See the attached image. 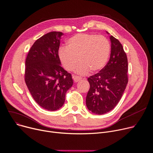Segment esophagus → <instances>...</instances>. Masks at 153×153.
Instances as JSON below:
<instances>
[{
	"instance_id": "34e87169",
	"label": "esophagus",
	"mask_w": 153,
	"mask_h": 153,
	"mask_svg": "<svg viewBox=\"0 0 153 153\" xmlns=\"http://www.w3.org/2000/svg\"><path fill=\"white\" fill-rule=\"evenodd\" d=\"M73 77L74 82H78V81H79L80 79H82L81 77H79V76H74Z\"/></svg>"
}]
</instances>
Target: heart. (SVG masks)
I'll return each mask as SVG.
<instances>
[{
  "label": "heart",
  "mask_w": 153,
  "mask_h": 153,
  "mask_svg": "<svg viewBox=\"0 0 153 153\" xmlns=\"http://www.w3.org/2000/svg\"><path fill=\"white\" fill-rule=\"evenodd\" d=\"M110 50V43L105 36L77 34L68 40L66 47L59 49L58 57L63 66L69 71H73L79 61L80 63L76 71L85 75L90 70L95 73L103 69L107 63Z\"/></svg>",
  "instance_id": "obj_1"
}]
</instances>
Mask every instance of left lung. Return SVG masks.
<instances>
[{
  "label": "left lung",
  "instance_id": "left-lung-1",
  "mask_svg": "<svg viewBox=\"0 0 153 153\" xmlns=\"http://www.w3.org/2000/svg\"><path fill=\"white\" fill-rule=\"evenodd\" d=\"M111 55L106 65L88 78L90 89L86 97L88 110L103 114L117 105L128 83V61L123 45L113 36Z\"/></svg>",
  "mask_w": 153,
  "mask_h": 153
}]
</instances>
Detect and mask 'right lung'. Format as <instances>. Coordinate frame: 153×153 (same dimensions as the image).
<instances>
[{"label": "right lung", "instance_id": "1", "mask_svg": "<svg viewBox=\"0 0 153 153\" xmlns=\"http://www.w3.org/2000/svg\"><path fill=\"white\" fill-rule=\"evenodd\" d=\"M63 33L53 31L38 39L26 59L25 80L36 102L48 111L62 107L72 76L60 66L58 50Z\"/></svg>", "mask_w": 153, "mask_h": 153}]
</instances>
